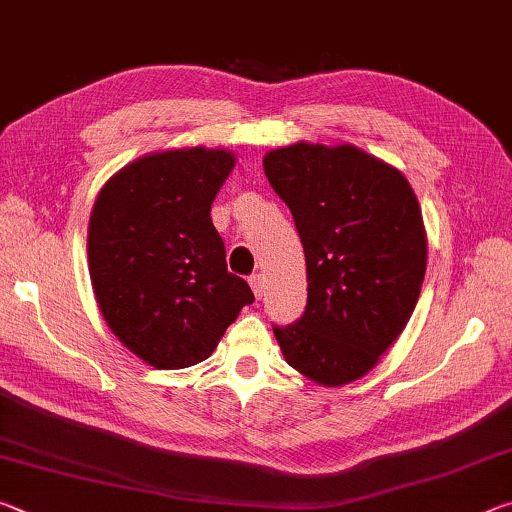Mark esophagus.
Here are the masks:
<instances>
[{"instance_id": "34e87169", "label": "esophagus", "mask_w": 512, "mask_h": 512, "mask_svg": "<svg viewBox=\"0 0 512 512\" xmlns=\"http://www.w3.org/2000/svg\"><path fill=\"white\" fill-rule=\"evenodd\" d=\"M250 289H253V293H255V298H262L264 296V275L262 273H255V275H250Z\"/></svg>"}]
</instances>
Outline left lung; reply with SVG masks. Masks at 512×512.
<instances>
[{
	"mask_svg": "<svg viewBox=\"0 0 512 512\" xmlns=\"http://www.w3.org/2000/svg\"><path fill=\"white\" fill-rule=\"evenodd\" d=\"M307 262V309L273 327L291 368L320 386L352 384L404 332L427 271V230L413 187L354 144L296 142L264 155Z\"/></svg>",
	"mask_w": 512,
	"mask_h": 512,
	"instance_id": "obj_1",
	"label": "left lung"
}]
</instances>
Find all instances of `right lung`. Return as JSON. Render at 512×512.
I'll return each instance as SVG.
<instances>
[{
    "instance_id": "add662e5",
    "label": "right lung",
    "mask_w": 512,
    "mask_h": 512,
    "mask_svg": "<svg viewBox=\"0 0 512 512\" xmlns=\"http://www.w3.org/2000/svg\"><path fill=\"white\" fill-rule=\"evenodd\" d=\"M235 162L232 151L205 146L146 153L94 201V298L119 343L158 370L205 361L255 300L248 282L228 273L210 216Z\"/></svg>"
}]
</instances>
